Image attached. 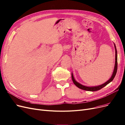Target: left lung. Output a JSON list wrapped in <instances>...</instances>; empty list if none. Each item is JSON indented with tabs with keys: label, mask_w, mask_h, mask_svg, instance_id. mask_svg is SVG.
<instances>
[{
	"label": "left lung",
	"mask_w": 125,
	"mask_h": 125,
	"mask_svg": "<svg viewBox=\"0 0 125 125\" xmlns=\"http://www.w3.org/2000/svg\"><path fill=\"white\" fill-rule=\"evenodd\" d=\"M115 44V69H114L113 70V73L112 74V75L111 76V78L108 80V81L106 83H105L104 84H103L102 85H101L100 86H95V87H87V86H85L84 85H81V84L79 83L78 82H77V81H76L74 78H73V73H72V78L73 80V83L74 84V85L78 87V88L81 89H83L84 90H86V91H97V90H100L101 89H102V88L104 87L105 86H106L107 84H109V83H110L111 81L113 80V79L115 78V76L116 74V72H117V51H116V46Z\"/></svg>",
	"instance_id": "obj_1"
}]
</instances>
